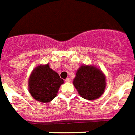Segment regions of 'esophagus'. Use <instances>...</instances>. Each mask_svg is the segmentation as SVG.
I'll use <instances>...</instances> for the list:
<instances>
[{
  "label": "esophagus",
  "instance_id": "esophagus-1",
  "mask_svg": "<svg viewBox=\"0 0 135 135\" xmlns=\"http://www.w3.org/2000/svg\"><path fill=\"white\" fill-rule=\"evenodd\" d=\"M70 81H71V79H70V78H67V79H65V82H67V83H70Z\"/></svg>",
  "mask_w": 135,
  "mask_h": 135
}]
</instances>
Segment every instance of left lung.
I'll use <instances>...</instances> for the list:
<instances>
[{"label":"left lung","instance_id":"1","mask_svg":"<svg viewBox=\"0 0 135 135\" xmlns=\"http://www.w3.org/2000/svg\"><path fill=\"white\" fill-rule=\"evenodd\" d=\"M73 84L79 95L92 100L100 97L106 87V77L94 65H81L77 70Z\"/></svg>","mask_w":135,"mask_h":135}]
</instances>
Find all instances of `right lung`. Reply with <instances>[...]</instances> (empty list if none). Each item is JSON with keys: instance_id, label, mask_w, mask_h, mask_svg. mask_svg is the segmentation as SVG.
<instances>
[{"instance_id": "right-lung-1", "label": "right lung", "mask_w": 135, "mask_h": 135, "mask_svg": "<svg viewBox=\"0 0 135 135\" xmlns=\"http://www.w3.org/2000/svg\"><path fill=\"white\" fill-rule=\"evenodd\" d=\"M63 83V79L58 73L50 68L48 63L39 65L33 70L28 80V90L33 98L46 103L56 97Z\"/></svg>"}]
</instances>
